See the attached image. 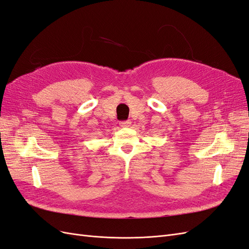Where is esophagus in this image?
Listing matches in <instances>:
<instances>
[{"instance_id":"esophagus-1","label":"esophagus","mask_w":249,"mask_h":249,"mask_svg":"<svg viewBox=\"0 0 249 249\" xmlns=\"http://www.w3.org/2000/svg\"><path fill=\"white\" fill-rule=\"evenodd\" d=\"M130 124H131L130 120H125V122H120L119 123V125L123 126V127H127V126H130Z\"/></svg>"}]
</instances>
